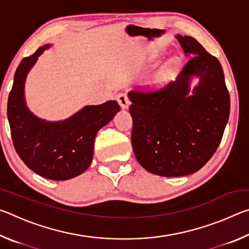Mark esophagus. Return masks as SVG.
Listing matches in <instances>:
<instances>
[{
    "instance_id": "1",
    "label": "esophagus",
    "mask_w": 249,
    "mask_h": 249,
    "mask_svg": "<svg viewBox=\"0 0 249 249\" xmlns=\"http://www.w3.org/2000/svg\"><path fill=\"white\" fill-rule=\"evenodd\" d=\"M116 100L122 108H127L129 105V99L126 93H119L116 96Z\"/></svg>"
}]
</instances>
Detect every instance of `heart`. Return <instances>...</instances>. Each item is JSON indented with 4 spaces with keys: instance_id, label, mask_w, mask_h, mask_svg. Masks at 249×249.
Wrapping results in <instances>:
<instances>
[{
    "instance_id": "obj_1",
    "label": "heart",
    "mask_w": 249,
    "mask_h": 249,
    "mask_svg": "<svg viewBox=\"0 0 249 249\" xmlns=\"http://www.w3.org/2000/svg\"><path fill=\"white\" fill-rule=\"evenodd\" d=\"M174 69V62H170L169 65L165 67V69L162 70V73H161V77H165V75H167L168 73L170 72V71Z\"/></svg>"
}]
</instances>
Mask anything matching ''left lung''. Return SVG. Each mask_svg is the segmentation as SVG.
I'll return each mask as SVG.
<instances>
[{
    "instance_id": "8db88e82",
    "label": "left lung",
    "mask_w": 249,
    "mask_h": 249,
    "mask_svg": "<svg viewBox=\"0 0 249 249\" xmlns=\"http://www.w3.org/2000/svg\"><path fill=\"white\" fill-rule=\"evenodd\" d=\"M177 38L191 58L176 81L128 93L134 154L147 171L163 177L190 175L209 161L222 141L231 107L220 61L192 37ZM193 75L200 82L188 96Z\"/></svg>"
}]
</instances>
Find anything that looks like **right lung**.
I'll return each mask as SVG.
<instances>
[{
	"label": "right lung",
	"mask_w": 249,
	"mask_h": 249,
	"mask_svg": "<svg viewBox=\"0 0 249 249\" xmlns=\"http://www.w3.org/2000/svg\"><path fill=\"white\" fill-rule=\"evenodd\" d=\"M45 45L25 57L15 71L8 95L7 117L14 148L29 169L50 180H68L86 171L93 157L94 138L120 111L116 101L86 107L68 120L50 123L33 115L25 105L24 83Z\"/></svg>",
	"instance_id": "right-lung-1"
}]
</instances>
